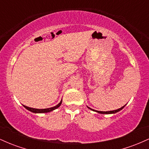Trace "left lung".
I'll return each mask as SVG.
<instances>
[{
    "mask_svg": "<svg viewBox=\"0 0 149 149\" xmlns=\"http://www.w3.org/2000/svg\"><path fill=\"white\" fill-rule=\"evenodd\" d=\"M125 107V105L123 106V107L120 108V109H116V110H114V111H95V110H93V109H90V108H89V107H88V108H89V109H91V110L94 111H96V112H97V113H102V114H111V113H116L122 110V109H123V108H124Z\"/></svg>",
    "mask_w": 149,
    "mask_h": 149,
    "instance_id": "left-lung-1",
    "label": "left lung"
}]
</instances>
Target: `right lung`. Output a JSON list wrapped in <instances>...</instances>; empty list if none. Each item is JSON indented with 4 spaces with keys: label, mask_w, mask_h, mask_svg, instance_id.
I'll use <instances>...</instances> for the list:
<instances>
[{
    "label": "right lung",
    "mask_w": 149,
    "mask_h": 149,
    "mask_svg": "<svg viewBox=\"0 0 149 149\" xmlns=\"http://www.w3.org/2000/svg\"><path fill=\"white\" fill-rule=\"evenodd\" d=\"M61 102H62V100L61 101L60 103H59L57 104V106H55V107H52V108H48V109H33V108H30V107H26V106L23 105L24 108L27 109V110L33 112V113H47V112H49V111H52L54 110V109H57L58 107H59V106L61 105Z\"/></svg>",
    "instance_id": "obj_1"
}]
</instances>
